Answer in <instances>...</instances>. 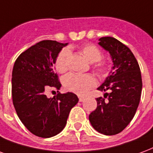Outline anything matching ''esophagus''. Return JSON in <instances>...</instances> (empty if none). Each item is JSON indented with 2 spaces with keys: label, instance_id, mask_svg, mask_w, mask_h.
<instances>
[{
  "label": "esophagus",
  "instance_id": "obj_1",
  "mask_svg": "<svg viewBox=\"0 0 153 153\" xmlns=\"http://www.w3.org/2000/svg\"><path fill=\"white\" fill-rule=\"evenodd\" d=\"M84 100H85V97L79 96V101H80V102H83Z\"/></svg>",
  "mask_w": 153,
  "mask_h": 153
}]
</instances>
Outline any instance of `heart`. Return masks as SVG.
Segmentation results:
<instances>
[{
	"label": "heart",
	"instance_id": "heart-1",
	"mask_svg": "<svg viewBox=\"0 0 153 153\" xmlns=\"http://www.w3.org/2000/svg\"><path fill=\"white\" fill-rule=\"evenodd\" d=\"M80 51L90 63L98 62L94 66V69L99 74H105L108 67L106 62L100 61L102 57V52L96 45L93 44H85L81 45ZM69 55L70 51L68 49H63L58 54L54 62V67L59 72H63L67 70ZM63 83L66 90L77 94H85L87 93L88 90L95 85L96 81L90 74L80 75L76 73H69L64 76Z\"/></svg>",
	"mask_w": 153,
	"mask_h": 153
}]
</instances>
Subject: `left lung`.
<instances>
[{
	"instance_id": "obj_1",
	"label": "left lung",
	"mask_w": 153,
	"mask_h": 153,
	"mask_svg": "<svg viewBox=\"0 0 153 153\" xmlns=\"http://www.w3.org/2000/svg\"><path fill=\"white\" fill-rule=\"evenodd\" d=\"M99 41L98 44L110 54L112 67L97 90L110 93L97 98V108L89 120L98 132L114 135L121 132L135 114L141 98L142 77L139 63L126 45L111 36Z\"/></svg>"
}]
</instances>
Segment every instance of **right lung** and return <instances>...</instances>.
I'll return each instance as SVG.
<instances>
[{
    "label": "right lung",
    "mask_w": 153,
    "mask_h": 153,
    "mask_svg": "<svg viewBox=\"0 0 153 153\" xmlns=\"http://www.w3.org/2000/svg\"><path fill=\"white\" fill-rule=\"evenodd\" d=\"M68 45L51 40L40 41L21 53L13 68L12 99L15 111L27 129L41 138L59 134L79 100L72 92L59 93L53 98H47L45 94L51 88L61 87L53 66Z\"/></svg>",
    "instance_id": "1"
}]
</instances>
